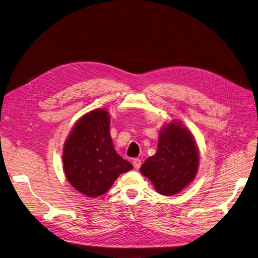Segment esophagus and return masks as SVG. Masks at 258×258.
I'll return each instance as SVG.
<instances>
[{
  "instance_id": "34e87169",
  "label": "esophagus",
  "mask_w": 258,
  "mask_h": 258,
  "mask_svg": "<svg viewBox=\"0 0 258 258\" xmlns=\"http://www.w3.org/2000/svg\"><path fill=\"white\" fill-rule=\"evenodd\" d=\"M141 164H142L141 159L136 158V159H134V160H133V165H134V167L136 168V169H139V168L141 167Z\"/></svg>"
}]
</instances>
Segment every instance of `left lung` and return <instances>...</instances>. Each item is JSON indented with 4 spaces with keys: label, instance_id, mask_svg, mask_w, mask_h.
I'll return each mask as SVG.
<instances>
[{
    "label": "left lung",
    "instance_id": "obj_1",
    "mask_svg": "<svg viewBox=\"0 0 258 258\" xmlns=\"http://www.w3.org/2000/svg\"><path fill=\"white\" fill-rule=\"evenodd\" d=\"M199 167V151L191 134L174 121L161 131L158 150L140 168L157 191L173 196L195 179Z\"/></svg>",
    "mask_w": 258,
    "mask_h": 258
}]
</instances>
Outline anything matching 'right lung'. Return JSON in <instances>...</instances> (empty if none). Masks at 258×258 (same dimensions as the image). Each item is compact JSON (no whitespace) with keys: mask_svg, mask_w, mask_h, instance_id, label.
I'll use <instances>...</instances> for the list:
<instances>
[{"mask_svg":"<svg viewBox=\"0 0 258 258\" xmlns=\"http://www.w3.org/2000/svg\"><path fill=\"white\" fill-rule=\"evenodd\" d=\"M62 162L68 181L90 198L105 194L120 173L133 168L115 151L110 115L104 110L92 111L76 122L64 143Z\"/></svg>","mask_w":258,"mask_h":258,"instance_id":"1","label":"right lung"}]
</instances>
